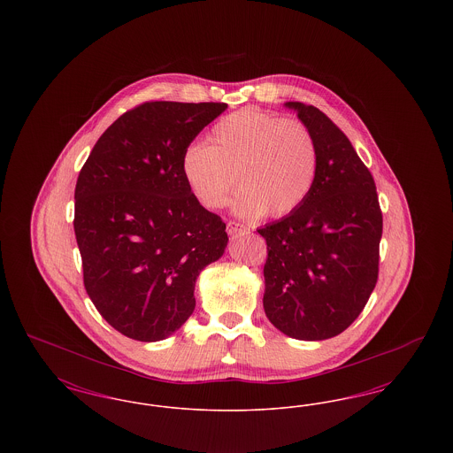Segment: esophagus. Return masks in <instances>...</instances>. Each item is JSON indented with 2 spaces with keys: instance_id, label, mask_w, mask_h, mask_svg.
Wrapping results in <instances>:
<instances>
[{
  "instance_id": "obj_1",
  "label": "esophagus",
  "mask_w": 453,
  "mask_h": 453,
  "mask_svg": "<svg viewBox=\"0 0 453 453\" xmlns=\"http://www.w3.org/2000/svg\"><path fill=\"white\" fill-rule=\"evenodd\" d=\"M246 231H250V229L241 222H236V220L227 222V234H237V233H246Z\"/></svg>"
}]
</instances>
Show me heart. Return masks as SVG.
Here are the masks:
<instances>
[{"label":"heart","mask_w":453,"mask_h":453,"mask_svg":"<svg viewBox=\"0 0 453 453\" xmlns=\"http://www.w3.org/2000/svg\"><path fill=\"white\" fill-rule=\"evenodd\" d=\"M180 170L190 194L205 209L224 207L237 181L241 190L233 203L237 214L285 217L312 192L319 150L301 120L246 107L217 122L209 132V146L188 144Z\"/></svg>","instance_id":"b5f03b06"}]
</instances>
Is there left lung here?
<instances>
[{"label": "left lung", "instance_id": "1", "mask_svg": "<svg viewBox=\"0 0 453 453\" xmlns=\"http://www.w3.org/2000/svg\"><path fill=\"white\" fill-rule=\"evenodd\" d=\"M316 139L319 173L301 207L259 227L266 241L265 314L283 334L321 342L364 311L379 277L382 212L375 181L319 108L287 102Z\"/></svg>", "mask_w": 453, "mask_h": 453}]
</instances>
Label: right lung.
Masks as SVG:
<instances>
[{
  "label": "right lung",
  "instance_id": "obj_1",
  "mask_svg": "<svg viewBox=\"0 0 453 453\" xmlns=\"http://www.w3.org/2000/svg\"><path fill=\"white\" fill-rule=\"evenodd\" d=\"M226 104L146 102L89 152L74 190V234L91 302L111 327L161 342L192 316L195 281L224 255L222 219L190 194L183 150Z\"/></svg>",
  "mask_w": 453,
  "mask_h": 453
}]
</instances>
